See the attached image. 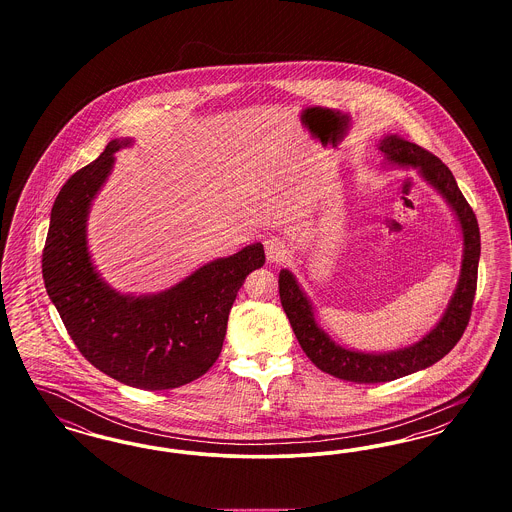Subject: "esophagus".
<instances>
[{"label":"esophagus","mask_w":512,"mask_h":512,"mask_svg":"<svg viewBox=\"0 0 512 512\" xmlns=\"http://www.w3.org/2000/svg\"><path fill=\"white\" fill-rule=\"evenodd\" d=\"M265 253L270 263H282L288 257V245L280 238H270L265 242Z\"/></svg>","instance_id":"1"}]
</instances>
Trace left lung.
Segmentation results:
<instances>
[{
  "instance_id": "1",
  "label": "left lung",
  "mask_w": 512,
  "mask_h": 512,
  "mask_svg": "<svg viewBox=\"0 0 512 512\" xmlns=\"http://www.w3.org/2000/svg\"><path fill=\"white\" fill-rule=\"evenodd\" d=\"M382 153L388 161L397 165H411L420 169L424 178L436 186L441 195L449 201L457 213L464 236L463 268L457 292L453 295L447 311L439 320L438 326L411 347L372 355L359 353L336 345L317 326L313 309L307 297L299 290L290 270H280L278 274V292L280 301L290 318L293 334L299 341L305 355L313 365L326 374H332L340 380L357 382V384H378L390 382L401 376L413 374L426 366H432L443 359L463 338L464 330L472 315L476 282H478V261H480V228L478 220L459 190L455 176L443 165L434 153L413 142L401 140L397 136H386L380 142Z\"/></svg>"
}]
</instances>
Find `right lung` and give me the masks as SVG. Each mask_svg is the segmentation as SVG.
<instances>
[{"mask_svg": "<svg viewBox=\"0 0 512 512\" xmlns=\"http://www.w3.org/2000/svg\"><path fill=\"white\" fill-rule=\"evenodd\" d=\"M121 146L128 142H109L57 195L42 253L44 284L86 361L126 386L172 390L219 359L232 303L245 276L265 265V249L247 245L159 295L130 297L107 288L88 255L86 217Z\"/></svg>", "mask_w": 512, "mask_h": 512, "instance_id": "right-lung-1", "label": "right lung"}]
</instances>
